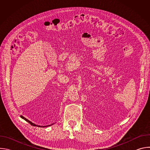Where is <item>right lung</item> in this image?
<instances>
[{"instance_id": "obj_1", "label": "right lung", "mask_w": 150, "mask_h": 150, "mask_svg": "<svg viewBox=\"0 0 150 150\" xmlns=\"http://www.w3.org/2000/svg\"><path fill=\"white\" fill-rule=\"evenodd\" d=\"M21 118H23V119H24V120H26V121H27V122H28V123H30V124H31V125H33V126H38V127H46V126H48V125H47V126H38V125H35V124H34V123H32V122H30V120H28V119H26V118H25V117H24V116H21ZM49 126H50V125H49Z\"/></svg>"}]
</instances>
